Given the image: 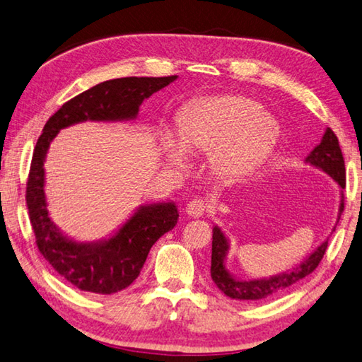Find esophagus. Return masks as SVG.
Returning <instances> with one entry per match:
<instances>
[{
	"label": "esophagus",
	"mask_w": 362,
	"mask_h": 362,
	"mask_svg": "<svg viewBox=\"0 0 362 362\" xmlns=\"http://www.w3.org/2000/svg\"><path fill=\"white\" fill-rule=\"evenodd\" d=\"M205 210H207V205H205V202L202 199H193L189 201L185 207V211L187 215L191 216V218H199L205 214Z\"/></svg>",
	"instance_id": "1"
}]
</instances>
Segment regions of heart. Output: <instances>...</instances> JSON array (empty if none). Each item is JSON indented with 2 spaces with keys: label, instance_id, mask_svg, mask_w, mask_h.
I'll use <instances>...</instances> for the list:
<instances>
[{
  "label": "heart",
  "instance_id": "b5f03b06",
  "mask_svg": "<svg viewBox=\"0 0 362 362\" xmlns=\"http://www.w3.org/2000/svg\"><path fill=\"white\" fill-rule=\"evenodd\" d=\"M278 122L251 98L215 95L197 100L182 112L179 134L165 130L161 152L177 166L187 153L210 152L209 165L223 179H240L254 171L278 139Z\"/></svg>",
  "mask_w": 362,
  "mask_h": 362
}]
</instances>
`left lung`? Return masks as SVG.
<instances>
[{"label":"left lung","mask_w":362,"mask_h":362,"mask_svg":"<svg viewBox=\"0 0 362 362\" xmlns=\"http://www.w3.org/2000/svg\"><path fill=\"white\" fill-rule=\"evenodd\" d=\"M304 163H308L309 166H314L317 169H320V171L327 173L331 179L337 183L339 193H341V201H339V211H337V219H336V223H339V219H341V215L344 211L345 163H344L341 146H339V141L334 132L331 129L325 130L322 141L313 148V152L304 158ZM334 229L336 226L332 228V230ZM328 238L325 240L320 246H317L315 250L310 252L303 262H300L298 265L292 267L287 272L267 276V278L242 279V278H237V276H233L228 270L226 260H228V254L230 250L229 238L226 237V233L221 230L219 226H214L211 267H210L211 279H214L216 287L221 290L226 296H229V298H233V300L257 301V300L270 298V296L284 292L286 288L296 284V282L301 281L303 278H306L308 274H310L315 270L318 264H320V260L323 259L325 251H327Z\"/></svg>","instance_id":"obj_1"}]
</instances>
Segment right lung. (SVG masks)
Returning <instances> with one entry per match:
<instances>
[{
	"instance_id": "right-lung-1",
	"label": "right lung",
	"mask_w": 362,
	"mask_h": 362,
	"mask_svg": "<svg viewBox=\"0 0 362 362\" xmlns=\"http://www.w3.org/2000/svg\"><path fill=\"white\" fill-rule=\"evenodd\" d=\"M177 80L174 76H127L103 81L64 103L47 120L35 144L26 187L35 243L42 256L64 279L90 293L111 295L138 278L148 251L175 228V202L141 204L108 237L78 242L64 233L49 216L45 196V168L49 144L62 129L86 122H127L138 117L139 106L155 92Z\"/></svg>"
}]
</instances>
